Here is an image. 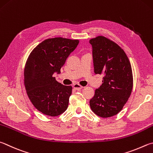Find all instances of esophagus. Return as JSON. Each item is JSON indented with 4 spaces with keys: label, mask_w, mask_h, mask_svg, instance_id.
I'll return each mask as SVG.
<instances>
[{
    "label": "esophagus",
    "mask_w": 153,
    "mask_h": 153,
    "mask_svg": "<svg viewBox=\"0 0 153 153\" xmlns=\"http://www.w3.org/2000/svg\"><path fill=\"white\" fill-rule=\"evenodd\" d=\"M73 87L74 89H76L77 90H81V89L83 88V86H82L81 85H79V84H75Z\"/></svg>",
    "instance_id": "34e87169"
}]
</instances>
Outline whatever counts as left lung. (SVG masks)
<instances>
[{"instance_id": "obj_1", "label": "left lung", "mask_w": 153, "mask_h": 153, "mask_svg": "<svg viewBox=\"0 0 153 153\" xmlns=\"http://www.w3.org/2000/svg\"><path fill=\"white\" fill-rule=\"evenodd\" d=\"M94 72L104 75L102 84L90 100L91 110L108 118L123 109L131 94L133 76L131 65L124 50L104 36L91 39Z\"/></svg>"}]
</instances>
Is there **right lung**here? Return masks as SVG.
I'll return each instance as SVG.
<instances>
[{
  "label": "right lung",
  "mask_w": 153,
  "mask_h": 153,
  "mask_svg": "<svg viewBox=\"0 0 153 153\" xmlns=\"http://www.w3.org/2000/svg\"><path fill=\"white\" fill-rule=\"evenodd\" d=\"M79 40L55 37L44 40L30 53L24 69V84L33 105L39 112L57 116L67 110L72 87L58 82L60 69L77 48Z\"/></svg>",
  "instance_id": "1"
}]
</instances>
